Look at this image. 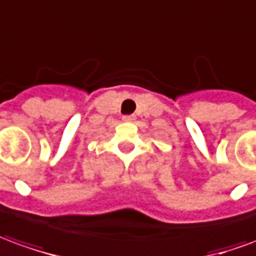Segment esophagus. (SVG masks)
<instances>
[{
  "label": "esophagus",
  "instance_id": "1",
  "mask_svg": "<svg viewBox=\"0 0 256 256\" xmlns=\"http://www.w3.org/2000/svg\"><path fill=\"white\" fill-rule=\"evenodd\" d=\"M122 119H123V122H133L134 119H136V116H134V115H124Z\"/></svg>",
  "mask_w": 256,
  "mask_h": 256
}]
</instances>
